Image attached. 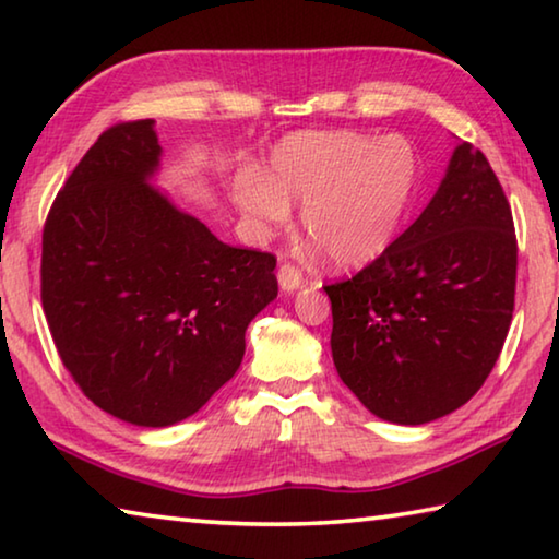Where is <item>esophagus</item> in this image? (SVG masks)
<instances>
[{"mask_svg": "<svg viewBox=\"0 0 559 559\" xmlns=\"http://www.w3.org/2000/svg\"><path fill=\"white\" fill-rule=\"evenodd\" d=\"M278 283H281V288L286 290V293L300 288V283H302L300 269L293 266V263H283V266L278 269Z\"/></svg>", "mask_w": 559, "mask_h": 559, "instance_id": "obj_1", "label": "esophagus"}]
</instances>
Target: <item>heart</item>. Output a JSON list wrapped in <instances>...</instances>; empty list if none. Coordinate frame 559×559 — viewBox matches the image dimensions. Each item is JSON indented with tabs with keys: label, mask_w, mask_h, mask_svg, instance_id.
Segmentation results:
<instances>
[{
	"label": "heart",
	"mask_w": 559,
	"mask_h": 559,
	"mask_svg": "<svg viewBox=\"0 0 559 559\" xmlns=\"http://www.w3.org/2000/svg\"><path fill=\"white\" fill-rule=\"evenodd\" d=\"M414 153L402 138L302 132L276 147L271 175L243 173L234 197L253 231L271 234L302 202V226L337 266L374 261L412 200Z\"/></svg>",
	"instance_id": "b5f03b06"
}]
</instances>
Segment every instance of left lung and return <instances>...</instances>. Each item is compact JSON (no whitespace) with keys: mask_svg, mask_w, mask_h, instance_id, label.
<instances>
[{"mask_svg":"<svg viewBox=\"0 0 559 559\" xmlns=\"http://www.w3.org/2000/svg\"><path fill=\"white\" fill-rule=\"evenodd\" d=\"M518 241L503 187L471 143L427 210L353 278L330 283L333 362L380 419L427 424L493 370L515 306Z\"/></svg>","mask_w":559,"mask_h":559,"instance_id":"left-lung-1","label":"left lung"}]
</instances>
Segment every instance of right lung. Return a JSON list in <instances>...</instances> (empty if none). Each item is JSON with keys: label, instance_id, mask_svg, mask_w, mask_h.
Segmentation results:
<instances>
[{"label": "right lung", "instance_id": "obj_1", "mask_svg": "<svg viewBox=\"0 0 559 559\" xmlns=\"http://www.w3.org/2000/svg\"><path fill=\"white\" fill-rule=\"evenodd\" d=\"M155 120L108 128L49 210L41 306L88 400L135 427L200 412L239 370L246 328L278 296L276 257L236 249L150 187Z\"/></svg>", "mask_w": 559, "mask_h": 559}]
</instances>
